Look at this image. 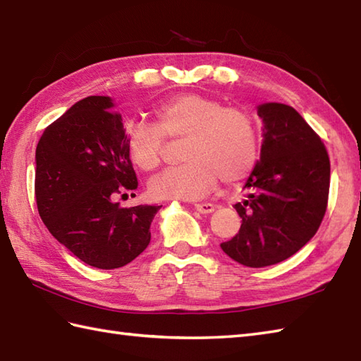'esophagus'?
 <instances>
[{
	"label": "esophagus",
	"instance_id": "obj_1",
	"mask_svg": "<svg viewBox=\"0 0 361 361\" xmlns=\"http://www.w3.org/2000/svg\"><path fill=\"white\" fill-rule=\"evenodd\" d=\"M195 209L200 214H211L214 211L212 203H195Z\"/></svg>",
	"mask_w": 361,
	"mask_h": 361
}]
</instances>
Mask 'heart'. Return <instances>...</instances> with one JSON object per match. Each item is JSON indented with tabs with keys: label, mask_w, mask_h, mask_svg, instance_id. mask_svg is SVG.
Returning a JSON list of instances; mask_svg holds the SVG:
<instances>
[{
	"label": "heart",
	"mask_w": 361,
	"mask_h": 361,
	"mask_svg": "<svg viewBox=\"0 0 361 361\" xmlns=\"http://www.w3.org/2000/svg\"><path fill=\"white\" fill-rule=\"evenodd\" d=\"M153 124L127 127V150L144 172L159 167L166 137L185 140V163L167 169L149 183L158 200H197L211 192L220 178L225 185L243 181L255 171L260 155V130L245 106L226 105L214 96L178 94L153 106Z\"/></svg>",
	"instance_id": "heart-1"
}]
</instances>
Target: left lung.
<instances>
[{"instance_id":"obj_1","label":"left lung","mask_w":361,"mask_h":361,"mask_svg":"<svg viewBox=\"0 0 361 361\" xmlns=\"http://www.w3.org/2000/svg\"><path fill=\"white\" fill-rule=\"evenodd\" d=\"M260 159L245 185V200L234 208L242 225L220 243L245 267L279 264L317 234L331 186V161L324 142L295 109L264 104Z\"/></svg>"}]
</instances>
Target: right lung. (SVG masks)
Segmentation results:
<instances>
[{
  "mask_svg": "<svg viewBox=\"0 0 361 361\" xmlns=\"http://www.w3.org/2000/svg\"><path fill=\"white\" fill-rule=\"evenodd\" d=\"M111 106L105 96L82 99L44 128L35 152L43 224L75 257L101 270L124 267L147 248L161 208L114 202L137 180L122 118Z\"/></svg>",
  "mask_w": 361,
  "mask_h": 361,
  "instance_id": "1",
  "label": "right lung"
}]
</instances>
